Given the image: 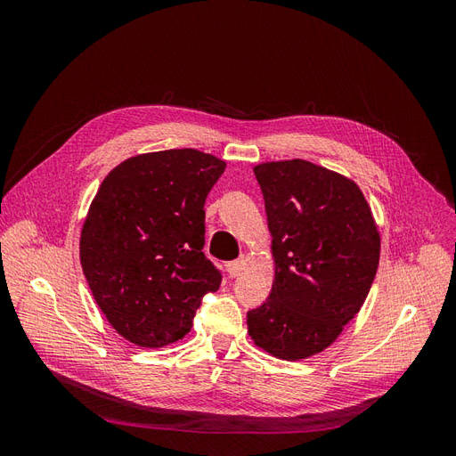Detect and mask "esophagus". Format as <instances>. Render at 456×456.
Masks as SVG:
<instances>
[{"instance_id":"1","label":"esophagus","mask_w":456,"mask_h":456,"mask_svg":"<svg viewBox=\"0 0 456 456\" xmlns=\"http://www.w3.org/2000/svg\"><path fill=\"white\" fill-rule=\"evenodd\" d=\"M243 270H245V256L233 260V262H230V265H228V272H230L232 278H238V275L243 273Z\"/></svg>"}]
</instances>
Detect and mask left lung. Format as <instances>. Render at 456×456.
Returning a JSON list of instances; mask_svg holds the SVG:
<instances>
[{"mask_svg":"<svg viewBox=\"0 0 456 456\" xmlns=\"http://www.w3.org/2000/svg\"><path fill=\"white\" fill-rule=\"evenodd\" d=\"M272 233L273 285L247 312L258 348L285 362L323 352L360 312L375 280L380 233L354 181L305 159L253 169Z\"/></svg>","mask_w":456,"mask_h":456,"instance_id":"8db88e82","label":"left lung"}]
</instances>
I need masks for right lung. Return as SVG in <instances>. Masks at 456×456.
Returning a JSON list of instances; mask_svg holds the SVG:
<instances>
[{
  "mask_svg": "<svg viewBox=\"0 0 456 456\" xmlns=\"http://www.w3.org/2000/svg\"><path fill=\"white\" fill-rule=\"evenodd\" d=\"M226 161L194 148L133 156L91 201L79 260L96 305L118 333L161 348L191 329L223 275L203 255L205 198Z\"/></svg>",
  "mask_w": 456,
  "mask_h": 456,
  "instance_id": "right-lung-1",
  "label": "right lung"
}]
</instances>
